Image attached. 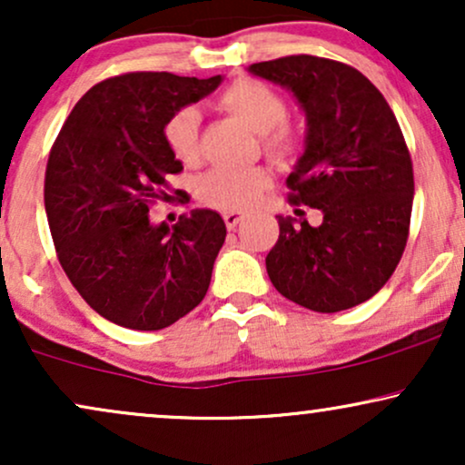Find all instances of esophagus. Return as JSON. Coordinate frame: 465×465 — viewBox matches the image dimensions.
Returning <instances> with one entry per match:
<instances>
[{"mask_svg": "<svg viewBox=\"0 0 465 465\" xmlns=\"http://www.w3.org/2000/svg\"><path fill=\"white\" fill-rule=\"evenodd\" d=\"M223 221H225L227 229H233V227H238V223L244 221V214L242 213H225L223 214Z\"/></svg>", "mask_w": 465, "mask_h": 465, "instance_id": "esophagus-1", "label": "esophagus"}]
</instances>
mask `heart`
<instances>
[{
    "label": "heart",
    "instance_id": "heart-1",
    "mask_svg": "<svg viewBox=\"0 0 465 465\" xmlns=\"http://www.w3.org/2000/svg\"><path fill=\"white\" fill-rule=\"evenodd\" d=\"M221 107L244 120L252 131L262 133L268 156L283 161L296 154L301 139L287 120V103L279 92L257 79H238L219 96ZM202 115L197 109L184 107L169 117L163 126V139L175 161L195 164L202 152L199 145ZM270 175L262 167L229 169L214 167L197 180L195 193L203 205L216 210H246L266 189Z\"/></svg>",
    "mask_w": 465,
    "mask_h": 465
}]
</instances>
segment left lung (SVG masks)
Segmentation results:
<instances>
[{
  "instance_id": "left-lung-1",
  "label": "left lung",
  "mask_w": 465,
  "mask_h": 465,
  "mask_svg": "<svg viewBox=\"0 0 465 465\" xmlns=\"http://www.w3.org/2000/svg\"><path fill=\"white\" fill-rule=\"evenodd\" d=\"M249 70L292 90L307 114V148L287 189L292 205L324 213L320 227L276 216L270 281L317 313L356 307L386 285L408 242L414 172L397 117L378 87L343 62L287 55Z\"/></svg>"
}]
</instances>
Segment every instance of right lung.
<instances>
[{"mask_svg": "<svg viewBox=\"0 0 465 465\" xmlns=\"http://www.w3.org/2000/svg\"><path fill=\"white\" fill-rule=\"evenodd\" d=\"M221 84L172 73H124L87 90L49 152L45 210L64 272L104 320L161 331L208 292L227 229L214 210H193L173 229L150 208L167 202L182 172L164 122Z\"/></svg>", "mask_w": 465, "mask_h": 465, "instance_id": "add662e5", "label": "right lung"}]
</instances>
